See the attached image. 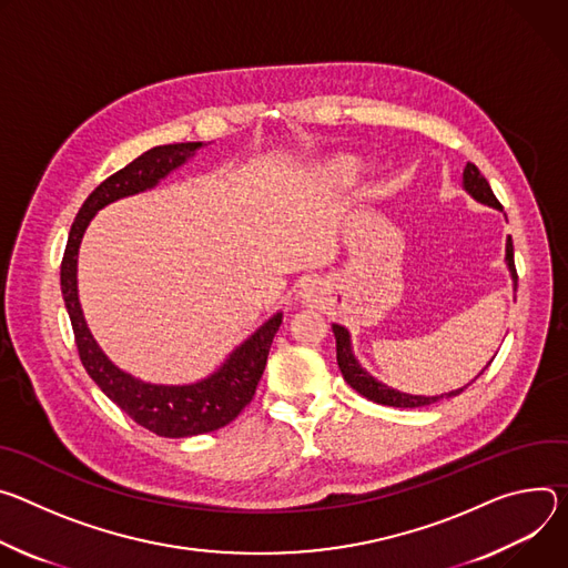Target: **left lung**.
Listing matches in <instances>:
<instances>
[{"label": "left lung", "instance_id": "1", "mask_svg": "<svg viewBox=\"0 0 568 568\" xmlns=\"http://www.w3.org/2000/svg\"><path fill=\"white\" fill-rule=\"evenodd\" d=\"M463 184L467 192L478 201V203H485L489 207H496V210H503L500 203L496 201L494 192L489 182L485 180V175L478 171L476 164L467 162L465 166V173H463ZM506 262H508V268L513 273V282H515V288H517V268H515V247H513V236H508V243H506ZM334 329V336H336V358H338V367L345 376V382L363 397H367L369 402H376V404H384V406H395V408H419V406H428V404H435L439 399H449V397H456L460 395L465 388H458V390H452V393H445V395H437V397H422V395H406V393H399V390H393L388 386H384L382 382H376L374 376H369L361 365L358 361L354 358L352 354V343H349V332L341 325H332ZM489 365V363H487ZM485 372V369H483ZM480 372V374H483ZM478 374V376H480ZM476 376V379H478ZM474 379V382H476Z\"/></svg>", "mask_w": 568, "mask_h": 568}]
</instances>
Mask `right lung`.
<instances>
[{"label":"right lung","instance_id":"right-lung-1","mask_svg":"<svg viewBox=\"0 0 568 568\" xmlns=\"http://www.w3.org/2000/svg\"><path fill=\"white\" fill-rule=\"evenodd\" d=\"M201 146V142L155 146L103 180L79 210L60 264L62 300H65L70 313L83 367L92 376V382L125 415L160 437H189L216 430L230 424L252 402L266 367L271 343L282 325V313H275L271 321L243 341L207 379L189 386L144 384L112 365V361L92 338L79 302L77 257L83 232L101 207L119 199L146 192L173 169L184 164L186 158H192Z\"/></svg>","mask_w":568,"mask_h":568}]
</instances>
